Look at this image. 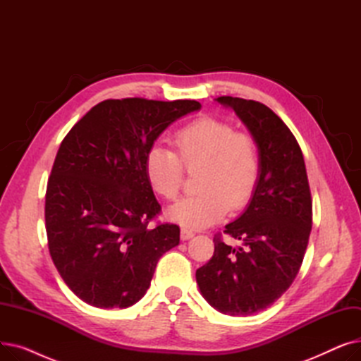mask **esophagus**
<instances>
[{"label":"esophagus","instance_id":"1","mask_svg":"<svg viewBox=\"0 0 361 361\" xmlns=\"http://www.w3.org/2000/svg\"><path fill=\"white\" fill-rule=\"evenodd\" d=\"M180 237H181L183 241H187V240H190V238L195 237V233L192 230H188V228H181Z\"/></svg>","mask_w":361,"mask_h":361}]
</instances>
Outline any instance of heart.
Returning a JSON list of instances; mask_svg holds the SVG:
<instances>
[{"label":"heart","mask_w":361,"mask_h":361,"mask_svg":"<svg viewBox=\"0 0 361 361\" xmlns=\"http://www.w3.org/2000/svg\"><path fill=\"white\" fill-rule=\"evenodd\" d=\"M176 152L152 146L146 155V176L154 192L164 199L178 196L184 169L195 173L199 192L168 207L166 216L185 228H204L240 211L253 197L260 176V152L256 139L235 131L228 121L202 117L180 128Z\"/></svg>","instance_id":"heart-1"}]
</instances>
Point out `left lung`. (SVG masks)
<instances>
[{
  "label": "left lung",
  "mask_w": 361,
  "mask_h": 361,
  "mask_svg": "<svg viewBox=\"0 0 361 361\" xmlns=\"http://www.w3.org/2000/svg\"><path fill=\"white\" fill-rule=\"evenodd\" d=\"M216 101L233 108L256 139L260 176L247 209L224 230L241 245L215 235L214 256L196 281L218 312L250 316L274 305L300 271L312 231L310 187L295 137L271 108L233 97Z\"/></svg>",
  "instance_id": "1"
}]
</instances>
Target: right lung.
<instances>
[{"label": "right lung", "mask_w": 361, "mask_h": 361, "mask_svg": "<svg viewBox=\"0 0 361 361\" xmlns=\"http://www.w3.org/2000/svg\"><path fill=\"white\" fill-rule=\"evenodd\" d=\"M200 108L188 99H106L61 142L45 196L48 247L67 287L87 305L133 306L159 257L178 245V225L149 226L161 204L146 155L171 123Z\"/></svg>", "instance_id": "add662e5"}]
</instances>
